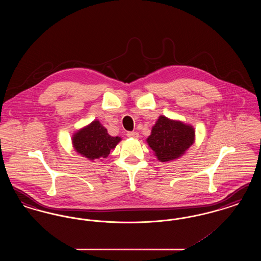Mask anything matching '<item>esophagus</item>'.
Segmentation results:
<instances>
[{"instance_id":"esophagus-1","label":"esophagus","mask_w":261,"mask_h":261,"mask_svg":"<svg viewBox=\"0 0 261 261\" xmlns=\"http://www.w3.org/2000/svg\"><path fill=\"white\" fill-rule=\"evenodd\" d=\"M127 136L129 137V138H133V139H138L139 138V133H137V132H128Z\"/></svg>"}]
</instances>
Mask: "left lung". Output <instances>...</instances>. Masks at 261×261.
I'll return each instance as SVG.
<instances>
[{"label": "left lung", "instance_id": "obj_1", "mask_svg": "<svg viewBox=\"0 0 261 261\" xmlns=\"http://www.w3.org/2000/svg\"><path fill=\"white\" fill-rule=\"evenodd\" d=\"M196 140V130L191 124L161 115L152 126L147 143L156 159L173 162L186 153Z\"/></svg>", "mask_w": 261, "mask_h": 261}]
</instances>
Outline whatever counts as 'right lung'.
Here are the masks:
<instances>
[{
	"label": "right lung",
	"mask_w": 261,
	"mask_h": 261,
	"mask_svg": "<svg viewBox=\"0 0 261 261\" xmlns=\"http://www.w3.org/2000/svg\"><path fill=\"white\" fill-rule=\"evenodd\" d=\"M121 140L120 137L111 136L98 119L80 128L71 137L75 151L91 162H102Z\"/></svg>",
	"instance_id": "obj_1"
}]
</instances>
